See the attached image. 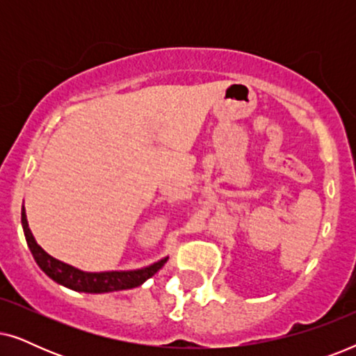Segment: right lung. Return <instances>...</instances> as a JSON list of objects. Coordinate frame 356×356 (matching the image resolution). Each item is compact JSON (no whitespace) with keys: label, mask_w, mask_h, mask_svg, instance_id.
<instances>
[{"label":"right lung","mask_w":356,"mask_h":356,"mask_svg":"<svg viewBox=\"0 0 356 356\" xmlns=\"http://www.w3.org/2000/svg\"><path fill=\"white\" fill-rule=\"evenodd\" d=\"M21 223L24 236H26L27 246L31 250L33 259H35L37 266L66 289H71L74 291H84V293H108V291H118V290H128L134 289V286L143 285L145 280L150 279L155 272L162 269V266L167 262V257H162L154 264L140 267V269L134 270H105V272H87L81 270L74 266L66 264L56 257L48 254L43 248L38 245L33 238L31 228H29L26 207L22 206L21 212Z\"/></svg>","instance_id":"add662e5"}]
</instances>
